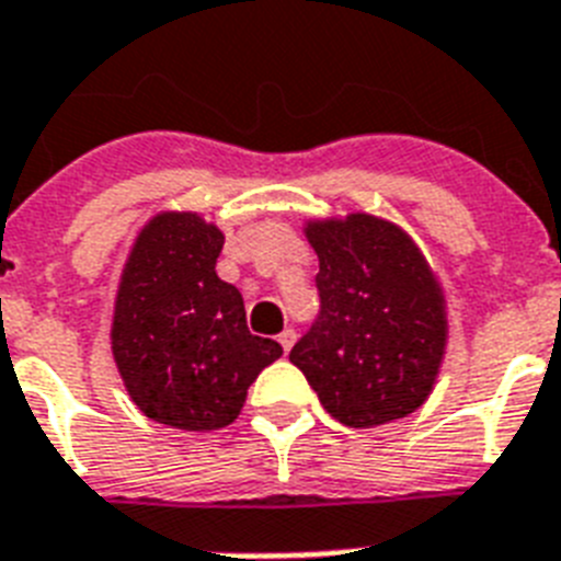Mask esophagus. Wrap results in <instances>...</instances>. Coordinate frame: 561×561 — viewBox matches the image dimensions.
Wrapping results in <instances>:
<instances>
[{
    "instance_id": "1",
    "label": "esophagus",
    "mask_w": 561,
    "mask_h": 561,
    "mask_svg": "<svg viewBox=\"0 0 561 561\" xmlns=\"http://www.w3.org/2000/svg\"><path fill=\"white\" fill-rule=\"evenodd\" d=\"M295 341H298V332H295V330H284L280 335H277V344L284 346V353H289Z\"/></svg>"
}]
</instances>
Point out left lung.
<instances>
[{
  "mask_svg": "<svg viewBox=\"0 0 561 561\" xmlns=\"http://www.w3.org/2000/svg\"><path fill=\"white\" fill-rule=\"evenodd\" d=\"M307 238L321 261V309L289 360L346 427L415 413L447 344L442 289L424 254L373 215L309 224Z\"/></svg>",
  "mask_w": 561,
  "mask_h": 561,
  "instance_id": "8db88e82",
  "label": "left lung"
}]
</instances>
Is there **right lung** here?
I'll use <instances>...</instances> for the list:
<instances>
[{
	"label": "right lung",
	"instance_id": "1",
	"mask_svg": "<svg viewBox=\"0 0 561 561\" xmlns=\"http://www.w3.org/2000/svg\"><path fill=\"white\" fill-rule=\"evenodd\" d=\"M220 249L224 231L203 217L157 215L119 280L114 360L134 404L169 427L231 424L254 378L284 355L249 332L243 295L215 272Z\"/></svg>",
	"mask_w": 561,
	"mask_h": 561
}]
</instances>
